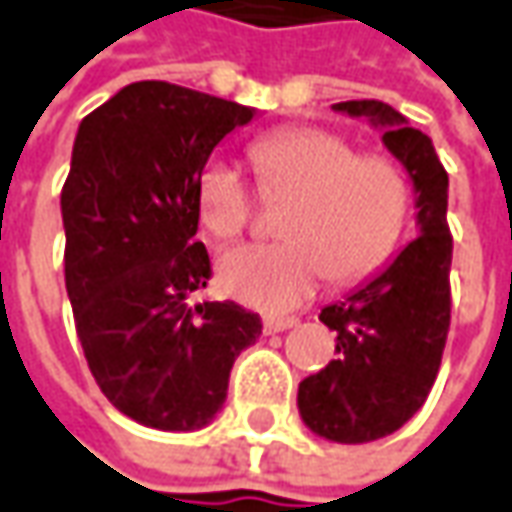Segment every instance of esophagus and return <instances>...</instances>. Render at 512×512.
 <instances>
[{
  "mask_svg": "<svg viewBox=\"0 0 512 512\" xmlns=\"http://www.w3.org/2000/svg\"><path fill=\"white\" fill-rule=\"evenodd\" d=\"M291 326H297V317H280V314H266L263 317V331L266 334H277V331H286Z\"/></svg>",
  "mask_w": 512,
  "mask_h": 512,
  "instance_id": "1",
  "label": "esophagus"
}]
</instances>
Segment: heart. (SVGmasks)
<instances>
[{
    "mask_svg": "<svg viewBox=\"0 0 512 512\" xmlns=\"http://www.w3.org/2000/svg\"><path fill=\"white\" fill-rule=\"evenodd\" d=\"M252 155L260 192L291 198L280 218L289 240L221 257V286L235 300L263 311L297 309L328 274L334 283H360L397 249L411 212V184L397 161L306 124L263 135ZM255 206V186L232 161L212 158L201 169L198 215L215 238H240Z\"/></svg>",
    "mask_w": 512,
    "mask_h": 512,
    "instance_id": "obj_1",
    "label": "heart"
}]
</instances>
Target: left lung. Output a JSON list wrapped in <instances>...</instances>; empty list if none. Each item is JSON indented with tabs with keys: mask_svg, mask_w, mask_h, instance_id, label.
<instances>
[{
	"mask_svg": "<svg viewBox=\"0 0 512 512\" xmlns=\"http://www.w3.org/2000/svg\"><path fill=\"white\" fill-rule=\"evenodd\" d=\"M334 110L368 115L416 189L419 238L360 291L320 311L337 331V360L300 382L303 422L340 445L399 431L422 408L442 365L450 328L448 172L431 138L377 98L340 101Z\"/></svg>",
	"mask_w": 512,
	"mask_h": 512,
	"instance_id": "8db88e82",
	"label": "left lung"
}]
</instances>
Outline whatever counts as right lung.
I'll return each mask as SVG.
<instances>
[{"label":"right lung","mask_w":512,"mask_h":512,"mask_svg":"<svg viewBox=\"0 0 512 512\" xmlns=\"http://www.w3.org/2000/svg\"><path fill=\"white\" fill-rule=\"evenodd\" d=\"M252 110L169 81H135L84 115L62 186L64 283L101 394L135 422L195 431L221 411L235 357L260 317L198 306L212 263L198 178Z\"/></svg>","instance_id":"add662e5"}]
</instances>
